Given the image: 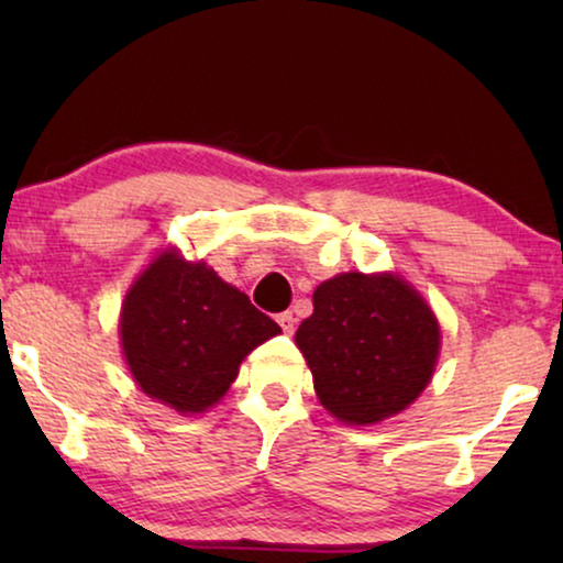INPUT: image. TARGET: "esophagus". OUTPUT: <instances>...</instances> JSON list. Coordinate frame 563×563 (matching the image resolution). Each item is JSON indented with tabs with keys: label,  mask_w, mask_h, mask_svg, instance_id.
I'll list each match as a JSON object with an SVG mask.
<instances>
[{
	"label": "esophagus",
	"mask_w": 563,
	"mask_h": 563,
	"mask_svg": "<svg viewBox=\"0 0 563 563\" xmlns=\"http://www.w3.org/2000/svg\"><path fill=\"white\" fill-rule=\"evenodd\" d=\"M276 322H279L282 330H284V333H287V335L295 333V328H297V318H295V314H291V312H282V314H276Z\"/></svg>",
	"instance_id": "obj_1"
}]
</instances>
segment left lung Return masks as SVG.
<instances>
[{
    "label": "left lung",
    "mask_w": 563,
    "mask_h": 563,
    "mask_svg": "<svg viewBox=\"0 0 563 563\" xmlns=\"http://www.w3.org/2000/svg\"><path fill=\"white\" fill-rule=\"evenodd\" d=\"M297 345L328 412L351 426L397 415L428 387L441 330L430 307L397 276L341 274L312 295Z\"/></svg>",
    "instance_id": "1"
}]
</instances>
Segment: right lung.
<instances>
[{
  "mask_svg": "<svg viewBox=\"0 0 563 563\" xmlns=\"http://www.w3.org/2000/svg\"><path fill=\"white\" fill-rule=\"evenodd\" d=\"M120 333L145 395L187 415L218 402L241 361L282 328L212 268L166 253L128 291Z\"/></svg>",
  "mask_w": 563,
  "mask_h": 563,
  "instance_id": "obj_1",
  "label": "right lung"
}]
</instances>
